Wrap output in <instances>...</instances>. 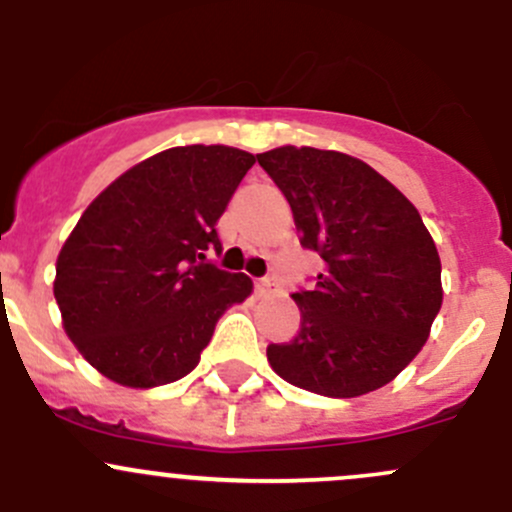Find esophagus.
<instances>
[{"mask_svg": "<svg viewBox=\"0 0 512 512\" xmlns=\"http://www.w3.org/2000/svg\"><path fill=\"white\" fill-rule=\"evenodd\" d=\"M272 287H275V282H272V277H262V280L255 282V292L260 294V297H265V294H270Z\"/></svg>", "mask_w": 512, "mask_h": 512, "instance_id": "obj_1", "label": "esophagus"}]
</instances>
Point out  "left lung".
Here are the masks:
<instances>
[{
	"mask_svg": "<svg viewBox=\"0 0 512 512\" xmlns=\"http://www.w3.org/2000/svg\"><path fill=\"white\" fill-rule=\"evenodd\" d=\"M292 208L299 242L324 270L292 294L297 337L270 344L272 369L299 389L354 399L401 374L443 302L441 260L421 215L364 160L282 146L257 156Z\"/></svg>",
	"mask_w": 512,
	"mask_h": 512,
	"instance_id": "obj_1",
	"label": "left lung"
}]
</instances>
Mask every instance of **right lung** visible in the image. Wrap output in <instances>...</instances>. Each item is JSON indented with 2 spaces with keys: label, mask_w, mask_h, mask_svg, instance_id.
<instances>
[{
  "label": "right lung",
  "mask_w": 512,
  "mask_h": 512,
  "mask_svg": "<svg viewBox=\"0 0 512 512\" xmlns=\"http://www.w3.org/2000/svg\"><path fill=\"white\" fill-rule=\"evenodd\" d=\"M255 156L180 146L113 180L84 210L56 260L64 329L106 379L151 389L198 366L225 309L252 280L208 260L215 225Z\"/></svg>",
  "instance_id": "1"
}]
</instances>
